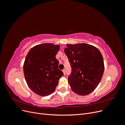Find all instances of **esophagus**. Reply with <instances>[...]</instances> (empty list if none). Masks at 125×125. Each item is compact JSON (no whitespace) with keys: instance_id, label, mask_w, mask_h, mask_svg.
<instances>
[{"instance_id":"esophagus-1","label":"esophagus","mask_w":125,"mask_h":125,"mask_svg":"<svg viewBox=\"0 0 125 125\" xmlns=\"http://www.w3.org/2000/svg\"><path fill=\"white\" fill-rule=\"evenodd\" d=\"M62 72H63V74L65 75V74H66V70H65V69H63V70H62Z\"/></svg>"}]
</instances>
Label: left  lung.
<instances>
[{
	"mask_svg": "<svg viewBox=\"0 0 125 125\" xmlns=\"http://www.w3.org/2000/svg\"><path fill=\"white\" fill-rule=\"evenodd\" d=\"M65 54L72 71L68 77L71 90L80 95H86L95 90L103 77V56L96 47L85 43L67 44Z\"/></svg>",
	"mask_w": 125,
	"mask_h": 125,
	"instance_id": "8db88e82",
	"label": "left lung"
}]
</instances>
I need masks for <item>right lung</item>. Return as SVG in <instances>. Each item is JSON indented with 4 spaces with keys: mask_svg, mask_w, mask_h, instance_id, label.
<instances>
[{
    "mask_svg": "<svg viewBox=\"0 0 125 125\" xmlns=\"http://www.w3.org/2000/svg\"><path fill=\"white\" fill-rule=\"evenodd\" d=\"M59 49V45L43 43L33 47L26 56L23 64L25 81L37 95L47 96L54 92L63 75L56 58Z\"/></svg>",
    "mask_w": 125,
    "mask_h": 125,
    "instance_id": "obj_1",
    "label": "right lung"
}]
</instances>
